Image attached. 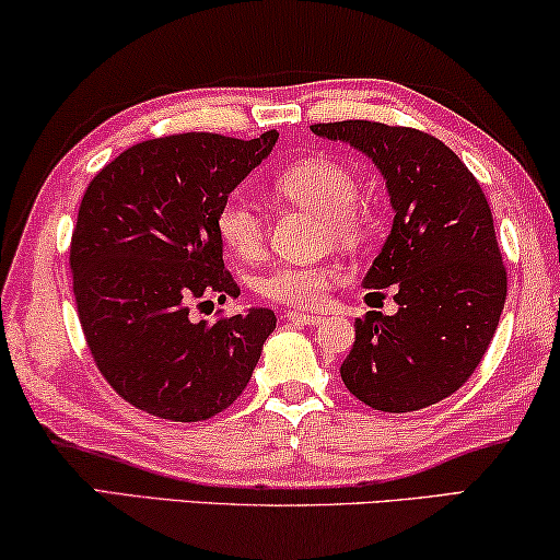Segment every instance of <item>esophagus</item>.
I'll list each match as a JSON object with an SVG mask.
<instances>
[{
    "label": "esophagus",
    "instance_id": "obj_1",
    "mask_svg": "<svg viewBox=\"0 0 560 560\" xmlns=\"http://www.w3.org/2000/svg\"><path fill=\"white\" fill-rule=\"evenodd\" d=\"M287 319L294 322V325H322L319 314H306V312H287Z\"/></svg>",
    "mask_w": 560,
    "mask_h": 560
}]
</instances>
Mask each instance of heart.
Masks as SVG:
<instances>
[{
	"label": "heart",
	"mask_w": 560,
	"mask_h": 560,
	"mask_svg": "<svg viewBox=\"0 0 560 560\" xmlns=\"http://www.w3.org/2000/svg\"><path fill=\"white\" fill-rule=\"evenodd\" d=\"M273 192L281 200L325 215V235L340 246H360L373 231V218L358 205L360 183L355 172L340 162L312 156V160L289 164L273 177ZM215 228L220 241L243 261H254L264 254L266 223L254 202L238 195L225 200L218 210ZM337 279H340V269L332 264H279L258 277L256 289L271 304L312 310L325 302L329 287Z\"/></svg>",
	"instance_id": "b5f03b06"
}]
</instances>
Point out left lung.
Segmentation results:
<instances>
[{"mask_svg": "<svg viewBox=\"0 0 560 560\" xmlns=\"http://www.w3.org/2000/svg\"><path fill=\"white\" fill-rule=\"evenodd\" d=\"M381 167L393 231L368 271L373 294L393 287L398 312H368L340 375L362 404L408 413L459 390L482 362L508 296V271L482 187L444 141L381 121L314 124Z\"/></svg>", "mask_w": 560, "mask_h": 560, "instance_id": "1", "label": "left lung"}]
</instances>
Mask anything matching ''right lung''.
<instances>
[{
  "label": "right lung",
  "mask_w": 560,
  "mask_h": 560,
  "mask_svg": "<svg viewBox=\"0 0 560 560\" xmlns=\"http://www.w3.org/2000/svg\"><path fill=\"white\" fill-rule=\"evenodd\" d=\"M277 137L170 133L129 147L91 179L70 238L78 319L104 381L139 411L205 421L246 390L273 312L210 325L190 312L241 294L223 264L218 210Z\"/></svg>",
  "instance_id": "1"
}]
</instances>
